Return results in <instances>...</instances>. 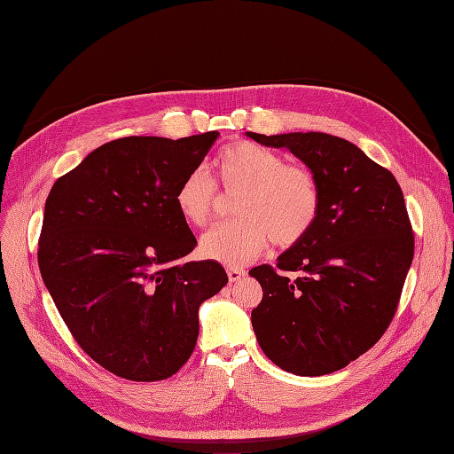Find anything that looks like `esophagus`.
<instances>
[{
	"mask_svg": "<svg viewBox=\"0 0 454 454\" xmlns=\"http://www.w3.org/2000/svg\"><path fill=\"white\" fill-rule=\"evenodd\" d=\"M226 272H228V279L233 281V283L235 281H241L247 276V272L243 269H237V267H228Z\"/></svg>",
	"mask_w": 454,
	"mask_h": 454,
	"instance_id": "obj_1",
	"label": "esophagus"
}]
</instances>
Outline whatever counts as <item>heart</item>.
<instances>
[{
    "label": "heart",
    "mask_w": 454,
    "mask_h": 454,
    "mask_svg": "<svg viewBox=\"0 0 454 454\" xmlns=\"http://www.w3.org/2000/svg\"><path fill=\"white\" fill-rule=\"evenodd\" d=\"M213 167L226 193H239L233 202L239 219L202 237L200 252L207 259L241 267L263 252L269 241L279 248L294 247L317 224L322 191L309 167L287 163L279 153L252 141L231 143ZM215 202L217 187L202 167L191 169L175 191L176 211L191 226H207Z\"/></svg>",
    "instance_id": "b5f03b06"
}]
</instances>
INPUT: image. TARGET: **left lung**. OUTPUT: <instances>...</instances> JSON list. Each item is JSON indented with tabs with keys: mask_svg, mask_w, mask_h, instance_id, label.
<instances>
[{
	"mask_svg": "<svg viewBox=\"0 0 454 454\" xmlns=\"http://www.w3.org/2000/svg\"><path fill=\"white\" fill-rule=\"evenodd\" d=\"M248 136L265 147L289 149L317 175L322 191L313 230L276 267L250 270L263 287L252 311L255 339L285 372L333 373L383 337L397 311L414 257L403 191L388 169L342 137Z\"/></svg>",
	"mask_w": 454,
	"mask_h": 454,
	"instance_id": "obj_1",
	"label": "left lung"
}]
</instances>
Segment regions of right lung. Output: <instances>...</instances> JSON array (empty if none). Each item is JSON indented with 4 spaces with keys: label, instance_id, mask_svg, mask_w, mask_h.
<instances>
[{
    "label": "right lung",
    "instance_id": "add662e5",
    "mask_svg": "<svg viewBox=\"0 0 454 454\" xmlns=\"http://www.w3.org/2000/svg\"><path fill=\"white\" fill-rule=\"evenodd\" d=\"M217 130L105 143L60 176L45 200L38 267L59 313L88 356L137 383L175 375L199 339V307L228 276L197 247L175 206Z\"/></svg>",
    "mask_w": 454,
    "mask_h": 454
}]
</instances>
